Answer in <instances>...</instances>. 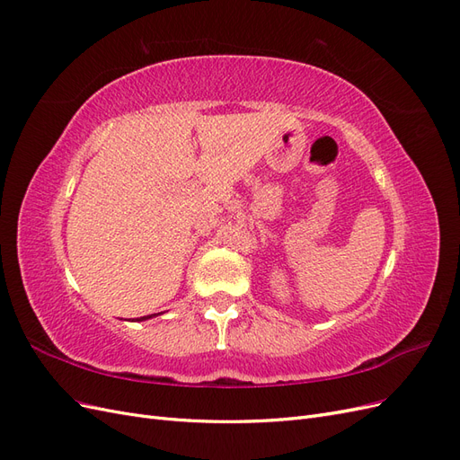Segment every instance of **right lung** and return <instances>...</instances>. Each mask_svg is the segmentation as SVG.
Returning a JSON list of instances; mask_svg holds the SVG:
<instances>
[{"label": "right lung", "mask_w": 460, "mask_h": 460, "mask_svg": "<svg viewBox=\"0 0 460 460\" xmlns=\"http://www.w3.org/2000/svg\"><path fill=\"white\" fill-rule=\"evenodd\" d=\"M153 316H157V314H147V316H142V318H136L137 323H142V320H147V318H153Z\"/></svg>", "instance_id": "1"}]
</instances>
